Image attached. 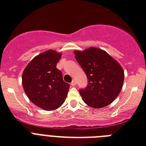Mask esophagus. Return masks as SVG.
<instances>
[{"label":"esophagus","instance_id":"esophagus-1","mask_svg":"<svg viewBox=\"0 0 146 146\" xmlns=\"http://www.w3.org/2000/svg\"><path fill=\"white\" fill-rule=\"evenodd\" d=\"M76 84H77V81H75V80H73V81H72V83H71V85L74 86V85H76Z\"/></svg>","mask_w":146,"mask_h":146}]
</instances>
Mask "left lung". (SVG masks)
I'll list each match as a JSON object with an SVG mask.
<instances>
[{"instance_id": "obj_1", "label": "left lung", "mask_w": 146, "mask_h": 146, "mask_svg": "<svg viewBox=\"0 0 146 146\" xmlns=\"http://www.w3.org/2000/svg\"><path fill=\"white\" fill-rule=\"evenodd\" d=\"M74 55L88 78V85L79 90L84 102L94 108L111 104L123 84L124 72L120 65L100 48L74 51Z\"/></svg>"}]
</instances>
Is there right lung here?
<instances>
[{
    "mask_svg": "<svg viewBox=\"0 0 146 146\" xmlns=\"http://www.w3.org/2000/svg\"><path fill=\"white\" fill-rule=\"evenodd\" d=\"M62 54L48 50L37 55L23 71V87L35 105L46 110L58 108L68 95L70 85L63 81L62 73L56 68Z\"/></svg>",
    "mask_w": 146,
    "mask_h": 146,
    "instance_id": "1",
    "label": "right lung"
}]
</instances>
